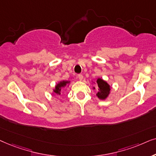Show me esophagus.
<instances>
[{"label":"esophagus","instance_id":"1","mask_svg":"<svg viewBox=\"0 0 156 156\" xmlns=\"http://www.w3.org/2000/svg\"><path fill=\"white\" fill-rule=\"evenodd\" d=\"M78 78L80 80H82L83 79V75H81V74L78 75Z\"/></svg>","mask_w":156,"mask_h":156}]
</instances>
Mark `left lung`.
Wrapping results in <instances>:
<instances>
[{
	"label": "left lung",
	"mask_w": 156,
	"mask_h": 156,
	"mask_svg": "<svg viewBox=\"0 0 156 156\" xmlns=\"http://www.w3.org/2000/svg\"><path fill=\"white\" fill-rule=\"evenodd\" d=\"M96 83L98 85V90L96 93V95L99 99L105 100L108 96L110 90H111V86L102 78H98ZM95 88V87H93V89Z\"/></svg>",
	"instance_id": "left-lung-1"
}]
</instances>
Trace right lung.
Wrapping results in <instances>:
<instances>
[{"instance_id": "add662e5", "label": "right lung", "mask_w": 156, "mask_h": 156, "mask_svg": "<svg viewBox=\"0 0 156 156\" xmlns=\"http://www.w3.org/2000/svg\"><path fill=\"white\" fill-rule=\"evenodd\" d=\"M70 83V81L67 80H63V81L59 82L55 87V89L53 90V92L56 95H61V91L62 88H65L68 84Z\"/></svg>"}]
</instances>
